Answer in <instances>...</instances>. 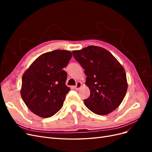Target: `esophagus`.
<instances>
[{
  "label": "esophagus",
  "instance_id": "1",
  "mask_svg": "<svg viewBox=\"0 0 152 152\" xmlns=\"http://www.w3.org/2000/svg\"><path fill=\"white\" fill-rule=\"evenodd\" d=\"M81 87H82V83H81V82H77L76 86H75V89H77V90H79Z\"/></svg>",
  "mask_w": 152,
  "mask_h": 152
}]
</instances>
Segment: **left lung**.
Listing matches in <instances>:
<instances>
[{
  "label": "left lung",
  "instance_id": "left-lung-1",
  "mask_svg": "<svg viewBox=\"0 0 152 152\" xmlns=\"http://www.w3.org/2000/svg\"><path fill=\"white\" fill-rule=\"evenodd\" d=\"M72 53L87 76L90 96L84 100L86 107L99 115L112 112L121 104L127 90L122 65L108 50L99 46L89 45Z\"/></svg>",
  "mask_w": 152,
  "mask_h": 152
}]
</instances>
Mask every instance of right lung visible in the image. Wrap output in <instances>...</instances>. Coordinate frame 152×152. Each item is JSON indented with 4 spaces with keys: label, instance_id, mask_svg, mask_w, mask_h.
Here are the masks:
<instances>
[{
    "label": "right lung",
    "instance_id": "1",
    "mask_svg": "<svg viewBox=\"0 0 152 152\" xmlns=\"http://www.w3.org/2000/svg\"><path fill=\"white\" fill-rule=\"evenodd\" d=\"M72 56L70 50H55L41 54L26 69L22 77L21 96L26 107L37 115L48 118L63 104L70 87L63 68Z\"/></svg>",
    "mask_w": 152,
    "mask_h": 152
}]
</instances>
